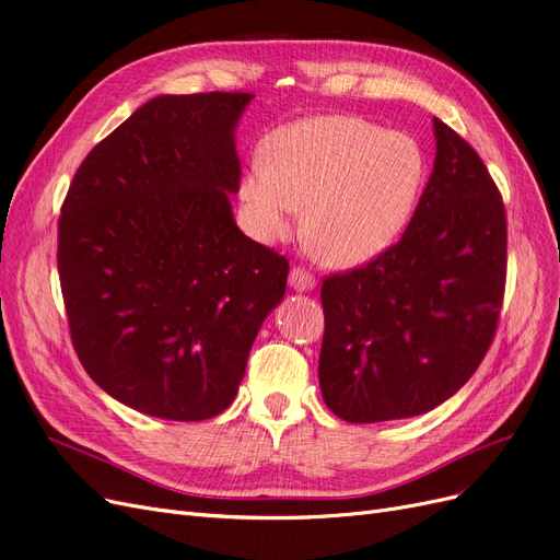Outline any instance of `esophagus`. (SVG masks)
Instances as JSON below:
<instances>
[{
	"label": "esophagus",
	"instance_id": "obj_1",
	"mask_svg": "<svg viewBox=\"0 0 560 560\" xmlns=\"http://www.w3.org/2000/svg\"><path fill=\"white\" fill-rule=\"evenodd\" d=\"M290 287H292V290H296V292H311L313 287H315V278H313V273H308L306 268L294 266L290 270Z\"/></svg>",
	"mask_w": 560,
	"mask_h": 560
}]
</instances>
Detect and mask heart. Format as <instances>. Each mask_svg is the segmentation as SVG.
Segmentation results:
<instances>
[{"label": "heart", "instance_id": "1", "mask_svg": "<svg viewBox=\"0 0 560 560\" xmlns=\"http://www.w3.org/2000/svg\"><path fill=\"white\" fill-rule=\"evenodd\" d=\"M425 184V151L409 132L358 116H311L273 130L241 182L254 235L276 241L303 209V238L319 259L352 268L393 245Z\"/></svg>", "mask_w": 560, "mask_h": 560}]
</instances>
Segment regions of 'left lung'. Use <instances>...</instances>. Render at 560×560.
I'll return each mask as SVG.
<instances>
[{
    "mask_svg": "<svg viewBox=\"0 0 560 560\" xmlns=\"http://www.w3.org/2000/svg\"><path fill=\"white\" fill-rule=\"evenodd\" d=\"M434 171L399 243L322 282L319 389L348 422L432 411L493 343L506 280L504 202L488 167L434 118Z\"/></svg>",
    "mask_w": 560,
    "mask_h": 560,
    "instance_id": "left-lung-1",
    "label": "left lung"
}]
</instances>
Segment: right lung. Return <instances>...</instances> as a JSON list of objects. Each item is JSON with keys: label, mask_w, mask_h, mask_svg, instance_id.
<instances>
[{"label": "right lung", "mask_w": 560, "mask_h": 560, "mask_svg": "<svg viewBox=\"0 0 560 560\" xmlns=\"http://www.w3.org/2000/svg\"><path fill=\"white\" fill-rule=\"evenodd\" d=\"M252 93L159 95L83 159L58 222V273L86 374L130 409H229L290 261L235 226V126Z\"/></svg>", "instance_id": "add662e5"}]
</instances>
